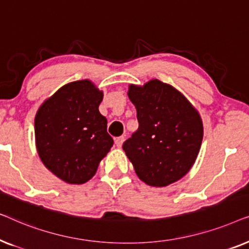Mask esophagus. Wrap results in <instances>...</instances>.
<instances>
[{
  "label": "esophagus",
  "instance_id": "esophagus-1",
  "mask_svg": "<svg viewBox=\"0 0 249 249\" xmlns=\"http://www.w3.org/2000/svg\"><path fill=\"white\" fill-rule=\"evenodd\" d=\"M124 136H120V137L115 138V145H117L118 147H121L122 144H124Z\"/></svg>",
  "mask_w": 249,
  "mask_h": 249
}]
</instances>
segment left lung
<instances>
[{
	"instance_id": "8db88e82",
	"label": "left lung",
	"mask_w": 249,
	"mask_h": 249,
	"mask_svg": "<svg viewBox=\"0 0 249 249\" xmlns=\"http://www.w3.org/2000/svg\"><path fill=\"white\" fill-rule=\"evenodd\" d=\"M128 96L139 125L122 148L138 178L153 187L178 181L192 169L202 145L198 111L175 87L158 79L130 85Z\"/></svg>"
}]
</instances>
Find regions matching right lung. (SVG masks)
<instances>
[{
  "label": "right lung",
  "instance_id": "right-lung-1",
  "mask_svg": "<svg viewBox=\"0 0 249 249\" xmlns=\"http://www.w3.org/2000/svg\"><path fill=\"white\" fill-rule=\"evenodd\" d=\"M103 91L90 80L64 85L40 105L35 117L36 148L44 165L72 185L87 182L110 152L113 139L98 111Z\"/></svg>",
  "mask_w": 249,
  "mask_h": 249
}]
</instances>
